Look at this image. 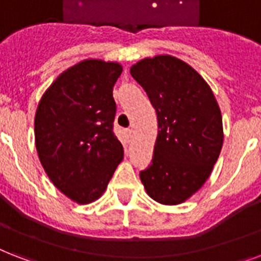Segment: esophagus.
<instances>
[{"label": "esophagus", "mask_w": 261, "mask_h": 261, "mask_svg": "<svg viewBox=\"0 0 261 261\" xmlns=\"http://www.w3.org/2000/svg\"><path fill=\"white\" fill-rule=\"evenodd\" d=\"M127 138H131V130H127Z\"/></svg>", "instance_id": "1"}]
</instances>
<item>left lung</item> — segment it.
I'll list each match as a JSON object with an SVG mask.
<instances>
[{
  "label": "left lung",
  "instance_id": "obj_1",
  "mask_svg": "<svg viewBox=\"0 0 261 261\" xmlns=\"http://www.w3.org/2000/svg\"><path fill=\"white\" fill-rule=\"evenodd\" d=\"M158 119L151 165L139 177L146 193L178 205L201 189L219 160L222 116L213 91L185 61L170 55L146 57L130 68Z\"/></svg>",
  "mask_w": 261,
  "mask_h": 261
}]
</instances>
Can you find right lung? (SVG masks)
Wrapping results in <instances>:
<instances>
[{
	"mask_svg": "<svg viewBox=\"0 0 261 261\" xmlns=\"http://www.w3.org/2000/svg\"><path fill=\"white\" fill-rule=\"evenodd\" d=\"M123 67L86 59L57 76L35 115V145L46 175L77 204H91L107 189L123 146L112 133V88Z\"/></svg>",
	"mask_w": 261,
	"mask_h": 261,
	"instance_id": "add662e5",
	"label": "right lung"
}]
</instances>
